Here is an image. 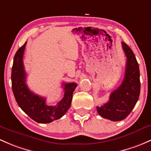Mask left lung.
I'll list each match as a JSON object with an SVG mask.
<instances>
[{
	"mask_svg": "<svg viewBox=\"0 0 151 151\" xmlns=\"http://www.w3.org/2000/svg\"><path fill=\"white\" fill-rule=\"evenodd\" d=\"M122 48L127 57L124 77L118 88L111 93L109 102L97 106L100 116L113 122L124 119L131 113L137 102L140 92L139 65L131 48L122 42Z\"/></svg>",
	"mask_w": 151,
	"mask_h": 151,
	"instance_id": "8db88e82",
	"label": "left lung"
}]
</instances>
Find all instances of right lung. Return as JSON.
Returning <instances> with one entry per match:
<instances>
[{"instance_id":"right-lung-1","label":"right lung","mask_w":151,"mask_h":151,"mask_svg":"<svg viewBox=\"0 0 151 151\" xmlns=\"http://www.w3.org/2000/svg\"><path fill=\"white\" fill-rule=\"evenodd\" d=\"M24 45L19 49L14 55L12 71V90L19 106L24 113L37 123H50L61 118L71 106L72 94L77 84H63L64 96L56 106H47L45 98L30 91L26 84L27 74L23 63Z\"/></svg>"}]
</instances>
